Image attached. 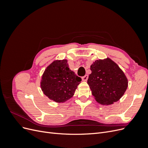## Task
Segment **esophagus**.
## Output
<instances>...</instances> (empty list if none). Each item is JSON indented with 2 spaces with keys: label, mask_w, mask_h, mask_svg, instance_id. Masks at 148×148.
<instances>
[{
  "label": "esophagus",
  "mask_w": 148,
  "mask_h": 148,
  "mask_svg": "<svg viewBox=\"0 0 148 148\" xmlns=\"http://www.w3.org/2000/svg\"><path fill=\"white\" fill-rule=\"evenodd\" d=\"M82 80L84 82L85 81H87L88 80V75H85L84 76H83V77H82Z\"/></svg>",
  "instance_id": "esophagus-1"
}]
</instances>
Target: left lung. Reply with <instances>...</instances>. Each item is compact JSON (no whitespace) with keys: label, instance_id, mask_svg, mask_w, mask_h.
Listing matches in <instances>:
<instances>
[{"label":"left lung","instance_id":"8db88e82","mask_svg":"<svg viewBox=\"0 0 148 148\" xmlns=\"http://www.w3.org/2000/svg\"><path fill=\"white\" fill-rule=\"evenodd\" d=\"M88 84L92 95L102 105H109L122 97L128 86L124 73L109 58L97 60L91 65Z\"/></svg>","mask_w":148,"mask_h":148}]
</instances>
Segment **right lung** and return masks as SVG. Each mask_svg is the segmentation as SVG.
I'll return each mask as SVG.
<instances>
[{
	"label": "right lung",
	"mask_w": 148,
	"mask_h": 148,
	"mask_svg": "<svg viewBox=\"0 0 148 148\" xmlns=\"http://www.w3.org/2000/svg\"><path fill=\"white\" fill-rule=\"evenodd\" d=\"M82 78L70 70L66 60H56L46 69L41 86L44 95L57 102H63L74 95Z\"/></svg>",
	"instance_id": "obj_1"
}]
</instances>
